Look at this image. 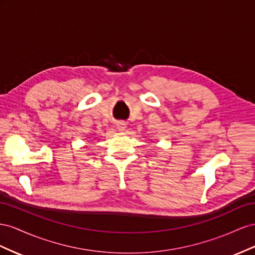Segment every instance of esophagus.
<instances>
[{
  "mask_svg": "<svg viewBox=\"0 0 255 255\" xmlns=\"http://www.w3.org/2000/svg\"><path fill=\"white\" fill-rule=\"evenodd\" d=\"M116 128H118V130L119 131H124V130H125V128H126V124H125V122H118L116 123Z\"/></svg>",
  "mask_w": 255,
  "mask_h": 255,
  "instance_id": "1",
  "label": "esophagus"
}]
</instances>
